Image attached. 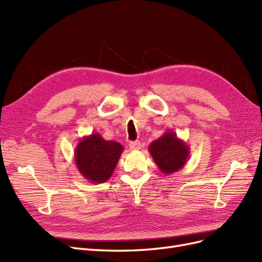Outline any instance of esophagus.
Wrapping results in <instances>:
<instances>
[{
	"label": "esophagus",
	"instance_id": "34e87169",
	"mask_svg": "<svg viewBox=\"0 0 262 262\" xmlns=\"http://www.w3.org/2000/svg\"><path fill=\"white\" fill-rule=\"evenodd\" d=\"M129 146L132 150H139L141 148V143L139 141H133V142H130Z\"/></svg>",
	"mask_w": 262,
	"mask_h": 262
}]
</instances>
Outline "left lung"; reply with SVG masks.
Listing matches in <instances>:
<instances>
[{
	"mask_svg": "<svg viewBox=\"0 0 262 262\" xmlns=\"http://www.w3.org/2000/svg\"><path fill=\"white\" fill-rule=\"evenodd\" d=\"M148 150L158 169L165 175H171L180 170L190 155L189 145L184 140H180L175 132L169 130L153 141Z\"/></svg>",
	"mask_w": 262,
	"mask_h": 262,
	"instance_id": "obj_1",
	"label": "left lung"
}]
</instances>
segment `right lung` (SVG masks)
<instances>
[{
  "label": "right lung",
  "instance_id": "obj_1",
  "mask_svg": "<svg viewBox=\"0 0 262 262\" xmlns=\"http://www.w3.org/2000/svg\"><path fill=\"white\" fill-rule=\"evenodd\" d=\"M123 146L107 141L99 133L83 137L74 149V162L81 175L93 184H102L112 177Z\"/></svg>",
  "mask_w": 262,
  "mask_h": 262
}]
</instances>
